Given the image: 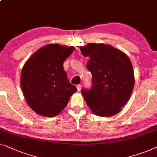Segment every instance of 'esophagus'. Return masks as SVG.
<instances>
[{
	"label": "esophagus",
	"instance_id": "34e87169",
	"mask_svg": "<svg viewBox=\"0 0 157 157\" xmlns=\"http://www.w3.org/2000/svg\"><path fill=\"white\" fill-rule=\"evenodd\" d=\"M81 85H80V84H78V85L76 86V88H77V90H78V91H80V90H81Z\"/></svg>",
	"mask_w": 157,
	"mask_h": 157
}]
</instances>
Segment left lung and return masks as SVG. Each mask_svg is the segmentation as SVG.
<instances>
[{"mask_svg": "<svg viewBox=\"0 0 157 157\" xmlns=\"http://www.w3.org/2000/svg\"><path fill=\"white\" fill-rule=\"evenodd\" d=\"M88 56L86 67L92 74V88L81 90L86 103L98 116L117 114L128 103L135 86L131 61L123 52L105 44L88 43L80 47Z\"/></svg>", "mask_w": 157, "mask_h": 157, "instance_id": "obj_1", "label": "left lung"}]
</instances>
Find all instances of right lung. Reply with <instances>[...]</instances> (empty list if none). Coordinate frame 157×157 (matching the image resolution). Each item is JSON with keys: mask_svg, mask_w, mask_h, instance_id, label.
<instances>
[{"mask_svg": "<svg viewBox=\"0 0 157 157\" xmlns=\"http://www.w3.org/2000/svg\"><path fill=\"white\" fill-rule=\"evenodd\" d=\"M74 49L58 44H47L36 51L22 67V93L28 105L38 115H59L77 91L67 79L63 67Z\"/></svg>", "mask_w": 157, "mask_h": 157, "instance_id": "1", "label": "right lung"}]
</instances>
